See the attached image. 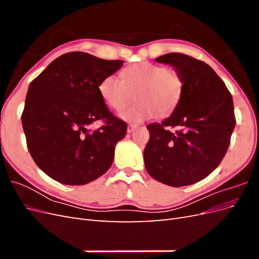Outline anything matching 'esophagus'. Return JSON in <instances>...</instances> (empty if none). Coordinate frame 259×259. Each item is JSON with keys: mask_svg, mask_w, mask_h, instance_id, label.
<instances>
[{"mask_svg": "<svg viewBox=\"0 0 259 259\" xmlns=\"http://www.w3.org/2000/svg\"><path fill=\"white\" fill-rule=\"evenodd\" d=\"M138 127V125L137 124H128V126H127V133H132L133 131L134 130H136Z\"/></svg>", "mask_w": 259, "mask_h": 259, "instance_id": "obj_1", "label": "esophagus"}]
</instances>
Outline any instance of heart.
Returning <instances> with one entry per match:
<instances>
[{
    "label": "heart",
    "mask_w": 259,
    "mask_h": 259,
    "mask_svg": "<svg viewBox=\"0 0 259 259\" xmlns=\"http://www.w3.org/2000/svg\"><path fill=\"white\" fill-rule=\"evenodd\" d=\"M123 79L115 74L104 77L99 93L105 103L121 111L136 97L138 103L122 113L125 120L140 122L159 113L166 116L180 103L184 93V80L175 70L150 61H140L125 68Z\"/></svg>",
    "instance_id": "1"
}]
</instances>
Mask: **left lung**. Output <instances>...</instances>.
<instances>
[{
	"label": "left lung",
	"mask_w": 259,
	"mask_h": 259,
	"mask_svg": "<svg viewBox=\"0 0 259 259\" xmlns=\"http://www.w3.org/2000/svg\"><path fill=\"white\" fill-rule=\"evenodd\" d=\"M156 61L174 66L185 86L173 113L147 125L150 138L144 150L145 166L162 184L192 185L207 177L228 150L236 126L232 96L204 61L182 53L166 54Z\"/></svg>",
	"instance_id": "8db88e82"
}]
</instances>
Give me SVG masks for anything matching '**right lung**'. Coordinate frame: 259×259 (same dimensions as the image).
<instances>
[{"label": "right lung", "instance_id": "obj_1", "mask_svg": "<svg viewBox=\"0 0 259 259\" xmlns=\"http://www.w3.org/2000/svg\"><path fill=\"white\" fill-rule=\"evenodd\" d=\"M123 62L67 53L30 83L21 114L27 147L36 165L56 182L85 185L110 168L127 124L109 110L99 84ZM96 120L103 124L92 130Z\"/></svg>", "mask_w": 259, "mask_h": 259}]
</instances>
